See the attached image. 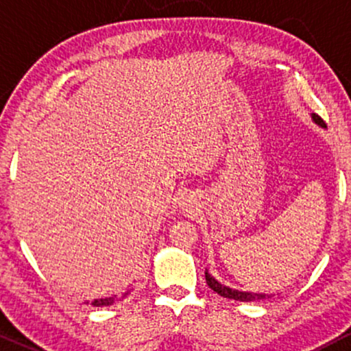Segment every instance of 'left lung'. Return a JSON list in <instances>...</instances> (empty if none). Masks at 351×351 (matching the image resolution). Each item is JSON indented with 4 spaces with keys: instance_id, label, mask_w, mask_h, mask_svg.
I'll return each mask as SVG.
<instances>
[{
    "instance_id": "1",
    "label": "left lung",
    "mask_w": 351,
    "mask_h": 351,
    "mask_svg": "<svg viewBox=\"0 0 351 351\" xmlns=\"http://www.w3.org/2000/svg\"><path fill=\"white\" fill-rule=\"evenodd\" d=\"M312 120L317 125H320V127L327 128V123H325L317 114H312ZM204 276H206V284L209 285V289H211V291H215L216 293H219L221 297H226V299L239 300V302H254V300H264V299H269V297H271V295H267V293L243 292V291H236V289L226 287V285H223L221 282H217L215 277L211 276V274H208V271L204 272Z\"/></svg>"
}]
</instances>
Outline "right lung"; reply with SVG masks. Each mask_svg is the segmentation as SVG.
Here are the masks:
<instances>
[{"mask_svg":"<svg viewBox=\"0 0 351 351\" xmlns=\"http://www.w3.org/2000/svg\"><path fill=\"white\" fill-rule=\"evenodd\" d=\"M130 291H132V289H128V291L122 292V293H120V295L106 297V299H95V300L90 302V305H94V307H107V305H112V304H115V302L122 300L123 297H127L128 293H130Z\"/></svg>","mask_w":351,"mask_h":351,"instance_id":"obj_1","label":"right lung"}]
</instances>
